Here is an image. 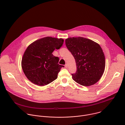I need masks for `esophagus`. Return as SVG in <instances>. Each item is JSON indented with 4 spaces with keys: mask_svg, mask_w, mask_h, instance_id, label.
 Instances as JSON below:
<instances>
[{
    "mask_svg": "<svg viewBox=\"0 0 125 125\" xmlns=\"http://www.w3.org/2000/svg\"><path fill=\"white\" fill-rule=\"evenodd\" d=\"M65 67L66 68H68V64H66L65 65Z\"/></svg>",
    "mask_w": 125,
    "mask_h": 125,
    "instance_id": "esophagus-1",
    "label": "esophagus"
}]
</instances>
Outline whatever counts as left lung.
Wrapping results in <instances>:
<instances>
[{
	"label": "left lung",
	"instance_id": "left-lung-1",
	"mask_svg": "<svg viewBox=\"0 0 125 125\" xmlns=\"http://www.w3.org/2000/svg\"><path fill=\"white\" fill-rule=\"evenodd\" d=\"M65 44L76 61L77 71L72 74L73 80L84 86L96 83L105 68V55L100 45L81 37L67 38Z\"/></svg>",
	"mask_w": 125,
	"mask_h": 125
}]
</instances>
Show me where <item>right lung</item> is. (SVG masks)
Masks as SVG:
<instances>
[{"instance_id": "right-lung-1", "label": "right lung", "mask_w": 125, "mask_h": 125, "mask_svg": "<svg viewBox=\"0 0 125 125\" xmlns=\"http://www.w3.org/2000/svg\"><path fill=\"white\" fill-rule=\"evenodd\" d=\"M64 40L46 37L33 42L26 49L21 61L23 72L33 84L42 86L57 78L58 74L64 66L58 64V57L53 51L62 46Z\"/></svg>"}]
</instances>
